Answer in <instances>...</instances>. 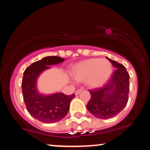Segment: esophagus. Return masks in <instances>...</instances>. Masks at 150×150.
<instances>
[{
  "instance_id": "1",
  "label": "esophagus",
  "mask_w": 150,
  "mask_h": 150,
  "mask_svg": "<svg viewBox=\"0 0 150 150\" xmlns=\"http://www.w3.org/2000/svg\"><path fill=\"white\" fill-rule=\"evenodd\" d=\"M82 92V89H77V90L75 91V95H78V94H80V93Z\"/></svg>"
}]
</instances>
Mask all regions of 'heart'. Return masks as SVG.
<instances>
[{"instance_id":"b5f03b06","label":"heart","mask_w":150,"mask_h":150,"mask_svg":"<svg viewBox=\"0 0 150 150\" xmlns=\"http://www.w3.org/2000/svg\"><path fill=\"white\" fill-rule=\"evenodd\" d=\"M111 63L107 60L90 58L74 65L71 75L75 80H86V83L92 88L101 87L112 74Z\"/></svg>"}]
</instances>
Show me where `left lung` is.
<instances>
[{
	"instance_id": "1",
	"label": "left lung",
	"mask_w": 150,
	"mask_h": 150,
	"mask_svg": "<svg viewBox=\"0 0 150 150\" xmlns=\"http://www.w3.org/2000/svg\"><path fill=\"white\" fill-rule=\"evenodd\" d=\"M117 69L109 82L103 87L90 89L91 99L87 108L94 116L108 119L118 115L128 101L130 75L124 65L107 58Z\"/></svg>"
}]
</instances>
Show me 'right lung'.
I'll return each mask as SVG.
<instances>
[{"mask_svg": "<svg viewBox=\"0 0 150 150\" xmlns=\"http://www.w3.org/2000/svg\"><path fill=\"white\" fill-rule=\"evenodd\" d=\"M63 61L64 58L58 56H47L34 62L24 72L22 89L26 108L31 116L43 123H53L63 119L69 111L70 101L75 97V94L65 95L61 92L44 95L37 90L39 75L51 68L49 65Z\"/></svg>", "mask_w": 150, "mask_h": 150, "instance_id": "obj_1", "label": "right lung"}]
</instances>
